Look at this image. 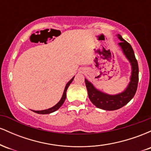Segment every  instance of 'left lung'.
I'll use <instances>...</instances> for the list:
<instances>
[{"instance_id":"obj_1","label":"left lung","mask_w":151,"mask_h":151,"mask_svg":"<svg viewBox=\"0 0 151 151\" xmlns=\"http://www.w3.org/2000/svg\"><path fill=\"white\" fill-rule=\"evenodd\" d=\"M116 36L121 40L119 43V46L131 66L130 81L126 89L122 92L116 94H109L95 88L92 83L85 79L86 89L90 101L97 108L106 111L116 110L127 104L134 96L138 87V65L132 47L125 40L123 39L121 35L118 34Z\"/></svg>"}]
</instances>
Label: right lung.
<instances>
[{
	"instance_id": "1",
	"label": "right lung",
	"mask_w": 151,
	"mask_h": 151,
	"mask_svg": "<svg viewBox=\"0 0 151 151\" xmlns=\"http://www.w3.org/2000/svg\"><path fill=\"white\" fill-rule=\"evenodd\" d=\"M74 78V77H72V79H71L68 82H67V84H66L65 90H64V92H63V94H62V96L61 99H60V101H59V102H58V104H55V106H54L51 107V108L47 109H45V110H41V111L32 110V111L35 112V113L39 114H49L52 113V112L56 111L57 110H58V109L62 106V105L63 104L64 102H65V101L66 96H67V94H66V93H67V89H68L69 86L70 85L71 83H72V81H73Z\"/></svg>"
}]
</instances>
